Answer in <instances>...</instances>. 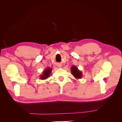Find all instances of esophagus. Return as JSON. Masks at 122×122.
<instances>
[{"label":"esophagus","mask_w":122,"mask_h":122,"mask_svg":"<svg viewBox=\"0 0 122 122\" xmlns=\"http://www.w3.org/2000/svg\"><path fill=\"white\" fill-rule=\"evenodd\" d=\"M57 66H58V67L59 68H61V67H62V65H61V64H58V65H57Z\"/></svg>","instance_id":"34e87169"}]
</instances>
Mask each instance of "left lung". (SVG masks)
<instances>
[{
	"label": "left lung",
	"mask_w": 122,
	"mask_h": 122,
	"mask_svg": "<svg viewBox=\"0 0 122 122\" xmlns=\"http://www.w3.org/2000/svg\"><path fill=\"white\" fill-rule=\"evenodd\" d=\"M71 71L72 75L77 79H81L82 76V72L80 71L75 66H73L71 68Z\"/></svg>",
	"instance_id": "left-lung-1"
}]
</instances>
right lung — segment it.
Returning a JSON list of instances; mask_svg holds the SVG:
<instances>
[{
	"instance_id": "obj_1",
	"label": "right lung",
	"mask_w": 122,
	"mask_h": 122,
	"mask_svg": "<svg viewBox=\"0 0 122 122\" xmlns=\"http://www.w3.org/2000/svg\"><path fill=\"white\" fill-rule=\"evenodd\" d=\"M51 72H52V68H46L42 72V74L40 76V79L42 80H45L46 79H47L49 77Z\"/></svg>"
}]
</instances>
